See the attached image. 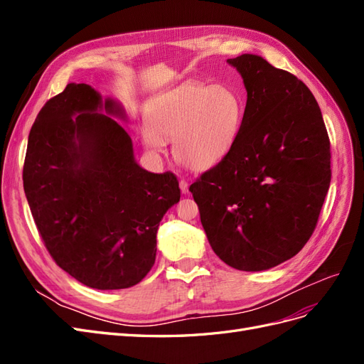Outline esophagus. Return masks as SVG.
I'll use <instances>...</instances> for the list:
<instances>
[{
	"label": "esophagus",
	"mask_w": 364,
	"mask_h": 364,
	"mask_svg": "<svg viewBox=\"0 0 364 364\" xmlns=\"http://www.w3.org/2000/svg\"><path fill=\"white\" fill-rule=\"evenodd\" d=\"M179 186H181V191H182V194H188V186H190L188 181L182 179V181L179 182Z\"/></svg>",
	"instance_id": "esophagus-1"
}]
</instances>
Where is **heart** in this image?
<instances>
[{"instance_id":"b5f03b06","label":"heart","mask_w":364,"mask_h":364,"mask_svg":"<svg viewBox=\"0 0 364 364\" xmlns=\"http://www.w3.org/2000/svg\"><path fill=\"white\" fill-rule=\"evenodd\" d=\"M243 117L245 105L234 87L188 83L149 100L142 136L153 150H161L164 139H173L176 161L205 171L228 155Z\"/></svg>"}]
</instances>
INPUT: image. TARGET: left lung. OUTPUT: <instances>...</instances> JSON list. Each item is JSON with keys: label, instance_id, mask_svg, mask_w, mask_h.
<instances>
[{"label": "left lung", "instance_id": "8db88e82", "mask_svg": "<svg viewBox=\"0 0 364 364\" xmlns=\"http://www.w3.org/2000/svg\"><path fill=\"white\" fill-rule=\"evenodd\" d=\"M228 63L247 91L228 155L191 183L215 255L245 272L293 258L313 235L331 182L321 107L306 85L255 54Z\"/></svg>", "mask_w": 364, "mask_h": 364}]
</instances>
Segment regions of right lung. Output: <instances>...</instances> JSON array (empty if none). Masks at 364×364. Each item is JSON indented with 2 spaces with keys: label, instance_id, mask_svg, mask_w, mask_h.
Returning a JSON list of instances; mask_svg holds the SVG:
<instances>
[{
  "label": "right lung",
  "instance_id": "right-lung-1",
  "mask_svg": "<svg viewBox=\"0 0 364 364\" xmlns=\"http://www.w3.org/2000/svg\"><path fill=\"white\" fill-rule=\"evenodd\" d=\"M109 115L124 119L123 107L111 98L103 103L90 85H67L33 123L23 170L51 258L97 290L144 279L155 264L161 220L181 199L178 178L141 168L127 132Z\"/></svg>",
  "mask_w": 364,
  "mask_h": 364
}]
</instances>
